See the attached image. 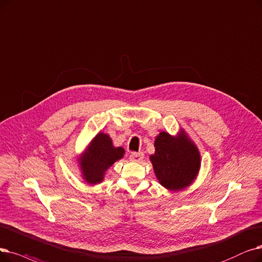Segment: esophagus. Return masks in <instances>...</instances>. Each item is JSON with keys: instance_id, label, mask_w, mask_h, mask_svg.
<instances>
[{"instance_id": "esophagus-1", "label": "esophagus", "mask_w": 262, "mask_h": 262, "mask_svg": "<svg viewBox=\"0 0 262 262\" xmlns=\"http://www.w3.org/2000/svg\"><path fill=\"white\" fill-rule=\"evenodd\" d=\"M143 156H144V154L142 153V152H138V153H133V154H130V156H129V159L132 162H135V163H139V162H141L142 159H143Z\"/></svg>"}]
</instances>
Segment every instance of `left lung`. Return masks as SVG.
Here are the masks:
<instances>
[{"mask_svg": "<svg viewBox=\"0 0 262 262\" xmlns=\"http://www.w3.org/2000/svg\"><path fill=\"white\" fill-rule=\"evenodd\" d=\"M155 153L150 156L154 172L164 187L180 190L188 186L198 174L200 154L185 134L178 137L162 132L155 139Z\"/></svg>", "mask_w": 262, "mask_h": 262, "instance_id": "1", "label": "left lung"}]
</instances>
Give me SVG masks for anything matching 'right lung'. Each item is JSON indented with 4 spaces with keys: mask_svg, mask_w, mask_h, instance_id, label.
Instances as JSON below:
<instances>
[{
    "mask_svg": "<svg viewBox=\"0 0 262 262\" xmlns=\"http://www.w3.org/2000/svg\"><path fill=\"white\" fill-rule=\"evenodd\" d=\"M124 152L123 147L113 146L107 134L98 133L80 161L83 179L90 184L100 183L107 169L121 159Z\"/></svg>",
    "mask_w": 262,
    "mask_h": 262,
    "instance_id": "1",
    "label": "right lung"
}]
</instances>
